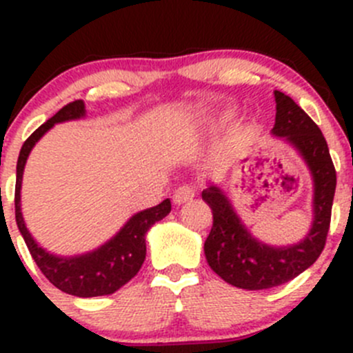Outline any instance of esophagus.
I'll return each mask as SVG.
<instances>
[{
  "instance_id": "esophagus-1",
  "label": "esophagus",
  "mask_w": 353,
  "mask_h": 353,
  "mask_svg": "<svg viewBox=\"0 0 353 353\" xmlns=\"http://www.w3.org/2000/svg\"><path fill=\"white\" fill-rule=\"evenodd\" d=\"M194 196H196V188L191 186V184H184V186L177 188L172 196V201L176 205H184V203L191 201Z\"/></svg>"
}]
</instances>
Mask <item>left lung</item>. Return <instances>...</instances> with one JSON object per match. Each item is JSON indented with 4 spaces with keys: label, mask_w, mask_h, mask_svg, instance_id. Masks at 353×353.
I'll return each instance as SVG.
<instances>
[{
    "label": "left lung",
    "mask_w": 353,
    "mask_h": 353,
    "mask_svg": "<svg viewBox=\"0 0 353 353\" xmlns=\"http://www.w3.org/2000/svg\"><path fill=\"white\" fill-rule=\"evenodd\" d=\"M273 94L276 116L272 134L299 152L312 176V223L304 239L288 245L265 244L249 232L219 186L210 184L201 193L213 213L205 241L206 261L220 279L245 290L279 287L314 265L325 249L336 188L328 143L318 124L288 95L279 90Z\"/></svg>",
    "instance_id": "obj_1"
}]
</instances>
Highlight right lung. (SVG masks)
<instances>
[{"instance_id":"obj_1","label":"right lung","mask_w":353,"mask_h":353,"mask_svg":"<svg viewBox=\"0 0 353 353\" xmlns=\"http://www.w3.org/2000/svg\"><path fill=\"white\" fill-rule=\"evenodd\" d=\"M85 114H87V110H85L83 101L70 102L25 140L19 155V162H17L15 219L32 258L52 285L66 292V294L77 295V297H99V295L114 294L140 272L145 256H147L145 236L154 223L169 215L170 199L167 198L160 205L134 213L121 227L116 236L110 237L108 243L99 245L94 251L77 256H58L46 251L28 232L22 215L20 191H22L25 163H27L28 155H30L35 143L54 124L81 119V117H85Z\"/></svg>"}]
</instances>
